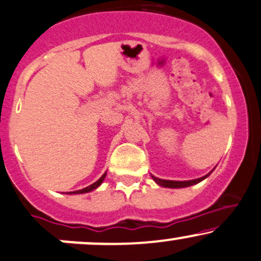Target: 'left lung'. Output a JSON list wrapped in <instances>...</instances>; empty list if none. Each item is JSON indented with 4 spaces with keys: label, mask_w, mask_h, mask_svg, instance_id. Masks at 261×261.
Masks as SVG:
<instances>
[{
    "label": "left lung",
    "mask_w": 261,
    "mask_h": 261,
    "mask_svg": "<svg viewBox=\"0 0 261 261\" xmlns=\"http://www.w3.org/2000/svg\"><path fill=\"white\" fill-rule=\"evenodd\" d=\"M211 172L208 174H205V176L200 177V178H197V179H191V181H167V179H160L157 178V177H153V181L157 183V185L162 186V187H167V188H183V187H188V186H193L196 185V183H198L200 181H203L204 178H207L208 176H210Z\"/></svg>",
    "instance_id": "1"
}]
</instances>
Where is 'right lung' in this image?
Returning a JSON list of instances; mask_svg holds the SVG:
<instances>
[{"label": "right lung", "mask_w": 261, "mask_h": 261, "mask_svg": "<svg viewBox=\"0 0 261 261\" xmlns=\"http://www.w3.org/2000/svg\"><path fill=\"white\" fill-rule=\"evenodd\" d=\"M105 176H107V173H104L102 174L101 177H100V178L98 179V181L96 182H94L93 185H90V186H88V187H85V188H83V190H79V191H74V192H69V193H73V194H78V193H87V192H90V191H93V190H95V188H98L100 185H101V182L104 181V178H105Z\"/></svg>", "instance_id": "right-lung-1"}]
</instances>
